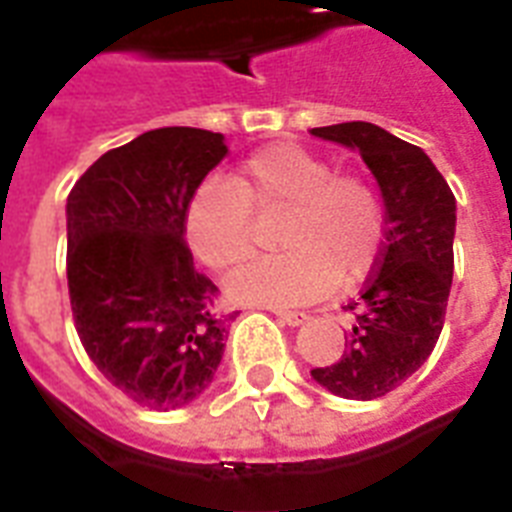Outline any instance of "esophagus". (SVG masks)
<instances>
[{"label":"esophagus","instance_id":"1","mask_svg":"<svg viewBox=\"0 0 512 512\" xmlns=\"http://www.w3.org/2000/svg\"><path fill=\"white\" fill-rule=\"evenodd\" d=\"M276 319L281 321V324H289V327H300V324H305L308 321V316H305L303 311H284V308H276Z\"/></svg>","mask_w":512,"mask_h":512}]
</instances>
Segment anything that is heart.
<instances>
[{
    "mask_svg": "<svg viewBox=\"0 0 512 512\" xmlns=\"http://www.w3.org/2000/svg\"><path fill=\"white\" fill-rule=\"evenodd\" d=\"M279 217L276 244L284 252L233 273L228 295L236 303L319 300L337 284L364 279L380 257L385 223L377 191L297 143L260 148L233 180L207 177L185 204V239L207 268L231 271L255 252L257 220Z\"/></svg>",
    "mask_w": 512,
    "mask_h": 512,
    "instance_id": "b5f03b06",
    "label": "heart"
}]
</instances>
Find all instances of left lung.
Returning a JSON list of instances; mask_svg holds the SVG:
<instances>
[{"mask_svg": "<svg viewBox=\"0 0 512 512\" xmlns=\"http://www.w3.org/2000/svg\"><path fill=\"white\" fill-rule=\"evenodd\" d=\"M311 135L358 151L385 204V244L361 300L348 305L356 324L345 350L332 366L311 369L329 393L372 401L409 380L436 348L452 289L457 201L422 148L377 124L313 127Z\"/></svg>", "mask_w": 512, "mask_h": 512, "instance_id": "left-lung-1", "label": "left lung"}]
</instances>
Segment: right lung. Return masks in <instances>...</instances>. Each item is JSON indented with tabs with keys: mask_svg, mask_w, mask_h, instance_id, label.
Returning <instances> with one entry per match:
<instances>
[{
	"mask_svg": "<svg viewBox=\"0 0 512 512\" xmlns=\"http://www.w3.org/2000/svg\"><path fill=\"white\" fill-rule=\"evenodd\" d=\"M228 154L220 132L162 127L108 151L68 193V295L87 356L135 404L170 412L215 380L228 321L193 268L185 204Z\"/></svg>",
	"mask_w": 512,
	"mask_h": 512,
	"instance_id": "1",
	"label": "right lung"
}]
</instances>
